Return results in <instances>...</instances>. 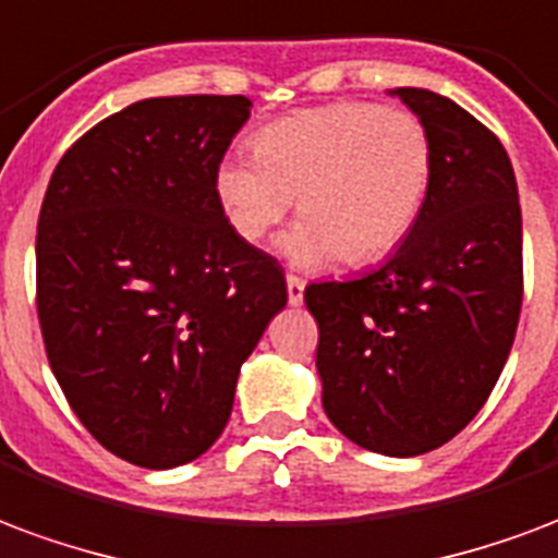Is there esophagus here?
I'll return each mask as SVG.
<instances>
[{
	"instance_id": "1",
	"label": "esophagus",
	"mask_w": 558,
	"mask_h": 558,
	"mask_svg": "<svg viewBox=\"0 0 558 558\" xmlns=\"http://www.w3.org/2000/svg\"><path fill=\"white\" fill-rule=\"evenodd\" d=\"M304 287H307V283H304L299 275H287V295H290L292 307L304 304Z\"/></svg>"
}]
</instances>
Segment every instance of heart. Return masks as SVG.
Returning a JSON list of instances; mask_svg holds the SVG:
<instances>
[{
    "label": "heart",
    "instance_id": "heart-1",
    "mask_svg": "<svg viewBox=\"0 0 558 558\" xmlns=\"http://www.w3.org/2000/svg\"><path fill=\"white\" fill-rule=\"evenodd\" d=\"M254 159L218 165L216 197L242 242L259 245L299 201L301 221L280 239L292 266H369L405 242L435 171L432 138L405 109L333 102L266 123Z\"/></svg>",
    "mask_w": 558,
    "mask_h": 558
}]
</instances>
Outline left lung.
Instances as JSON below:
<instances>
[{
    "mask_svg": "<svg viewBox=\"0 0 558 558\" xmlns=\"http://www.w3.org/2000/svg\"><path fill=\"white\" fill-rule=\"evenodd\" d=\"M432 138L423 213L384 266L304 290L319 325L322 408L357 447H444L494 390L523 299L518 180L488 126L449 97L396 88Z\"/></svg>",
    "mask_w": 558,
    "mask_h": 558,
    "instance_id": "left-lung-1",
    "label": "left lung"
}]
</instances>
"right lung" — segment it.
<instances>
[{
    "label": "right lung",
    "mask_w": 558,
    "mask_h": 558,
    "mask_svg": "<svg viewBox=\"0 0 558 558\" xmlns=\"http://www.w3.org/2000/svg\"><path fill=\"white\" fill-rule=\"evenodd\" d=\"M247 97H153L52 171L37 218V319L82 426L171 470L225 432L242 363L287 307L278 259L227 225L216 171Z\"/></svg>",
    "instance_id": "1"
}]
</instances>
